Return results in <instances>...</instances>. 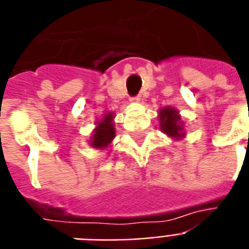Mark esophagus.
I'll list each match as a JSON object with an SVG mask.
<instances>
[{"label":"esophagus","mask_w":249,"mask_h":249,"mask_svg":"<svg viewBox=\"0 0 249 249\" xmlns=\"http://www.w3.org/2000/svg\"><path fill=\"white\" fill-rule=\"evenodd\" d=\"M140 100H142V97H140V96H135V97H131L130 98V101L132 104H138V103H140Z\"/></svg>","instance_id":"1"}]
</instances>
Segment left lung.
I'll return each mask as SVG.
<instances>
[{
    "label": "left lung",
    "mask_w": 249,
    "mask_h": 249,
    "mask_svg": "<svg viewBox=\"0 0 249 249\" xmlns=\"http://www.w3.org/2000/svg\"><path fill=\"white\" fill-rule=\"evenodd\" d=\"M160 130L173 140L186 138V127L179 111L173 107H165L159 110Z\"/></svg>",
    "instance_id": "left-lung-1"
}]
</instances>
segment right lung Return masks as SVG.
Wrapping results in <instances>:
<instances>
[{"label": "right lung", "mask_w": 249, "mask_h": 249, "mask_svg": "<svg viewBox=\"0 0 249 249\" xmlns=\"http://www.w3.org/2000/svg\"><path fill=\"white\" fill-rule=\"evenodd\" d=\"M115 114L113 111H107L103 118L96 122L92 136L89 139V145L94 149L105 151L111 148V142L115 138Z\"/></svg>", "instance_id": "1"}]
</instances>
